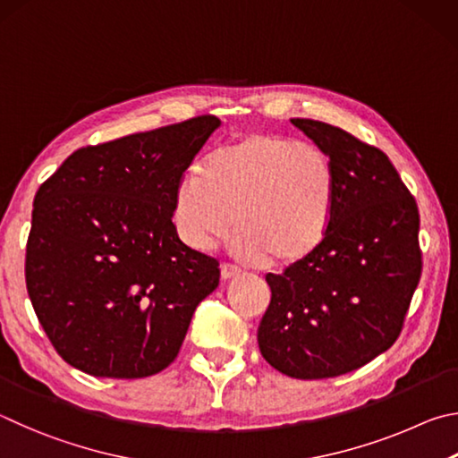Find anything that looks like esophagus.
<instances>
[{
    "instance_id": "34e87169",
    "label": "esophagus",
    "mask_w": 458,
    "mask_h": 458,
    "mask_svg": "<svg viewBox=\"0 0 458 458\" xmlns=\"http://www.w3.org/2000/svg\"><path fill=\"white\" fill-rule=\"evenodd\" d=\"M242 271H239L235 266H231V263H223L221 266V277L225 279V282H229V279H235Z\"/></svg>"
}]
</instances>
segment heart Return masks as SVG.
<instances>
[{
    "label": "heart",
    "instance_id": "b5f03b06",
    "mask_svg": "<svg viewBox=\"0 0 458 458\" xmlns=\"http://www.w3.org/2000/svg\"><path fill=\"white\" fill-rule=\"evenodd\" d=\"M335 168L318 147L250 132L216 147L176 184L173 219L191 250L205 251L233 227L239 258L290 267L310 258L330 229Z\"/></svg>",
    "mask_w": 458,
    "mask_h": 458
}]
</instances>
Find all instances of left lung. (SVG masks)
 I'll list each match as a JSON object with an SVG mask.
<instances>
[{"label":"left lung","instance_id":"obj_1","mask_svg":"<svg viewBox=\"0 0 458 458\" xmlns=\"http://www.w3.org/2000/svg\"><path fill=\"white\" fill-rule=\"evenodd\" d=\"M335 168L334 213L318 250L267 274L261 356L300 380L334 378L386 352L422 274L416 200L380 148L338 126L292 118Z\"/></svg>","mask_w":458,"mask_h":458}]
</instances>
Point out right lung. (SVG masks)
Wrapping results in <instances>:
<instances>
[{
  "mask_svg": "<svg viewBox=\"0 0 458 458\" xmlns=\"http://www.w3.org/2000/svg\"><path fill=\"white\" fill-rule=\"evenodd\" d=\"M219 124L205 114L78 148L38 189L26 287L70 366L144 378L179 354L219 261L176 235L174 191Z\"/></svg>",
  "mask_w": 458,
  "mask_h": 458,
  "instance_id": "obj_1",
  "label": "right lung"
}]
</instances>
